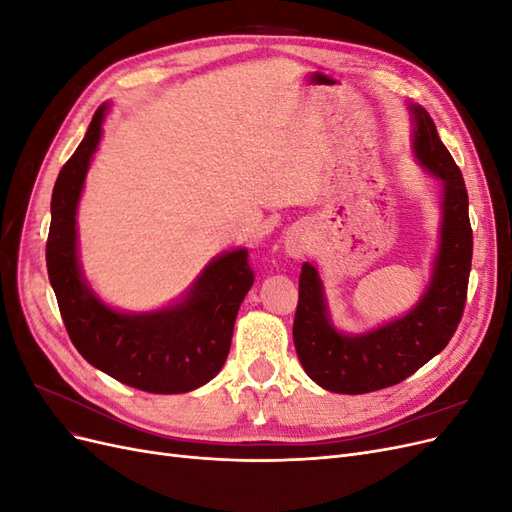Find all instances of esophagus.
<instances>
[{"instance_id": "1", "label": "esophagus", "mask_w": 512, "mask_h": 512, "mask_svg": "<svg viewBox=\"0 0 512 512\" xmlns=\"http://www.w3.org/2000/svg\"><path fill=\"white\" fill-rule=\"evenodd\" d=\"M307 239L303 232H292V235L286 239V252L292 256V258H303L305 252H307Z\"/></svg>"}]
</instances>
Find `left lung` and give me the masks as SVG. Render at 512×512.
Returning <instances> with one entry per match:
<instances>
[{
  "instance_id": "8db88e82",
  "label": "left lung",
  "mask_w": 512,
  "mask_h": 512,
  "mask_svg": "<svg viewBox=\"0 0 512 512\" xmlns=\"http://www.w3.org/2000/svg\"><path fill=\"white\" fill-rule=\"evenodd\" d=\"M412 113L416 158L444 183L436 271L425 297L408 316L371 333L346 337L331 327L318 271L305 262L292 324L294 348L307 376L333 393L361 395L406 380L451 342L466 307L472 267L468 190L431 115L421 106H414Z\"/></svg>"
}]
</instances>
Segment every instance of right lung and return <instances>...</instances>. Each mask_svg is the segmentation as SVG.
<instances>
[{
	"instance_id": "add662e5",
	"label": "right lung",
	"mask_w": 512,
	"mask_h": 512,
	"mask_svg": "<svg viewBox=\"0 0 512 512\" xmlns=\"http://www.w3.org/2000/svg\"><path fill=\"white\" fill-rule=\"evenodd\" d=\"M104 111L106 106L96 111L53 188L46 269L59 312L74 348L104 374L147 393L192 391L209 382L226 361L239 305L254 284L250 256L237 250L211 262L190 297L162 312L130 316L106 307L83 282L74 228Z\"/></svg>"
}]
</instances>
